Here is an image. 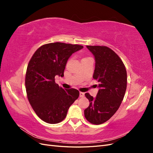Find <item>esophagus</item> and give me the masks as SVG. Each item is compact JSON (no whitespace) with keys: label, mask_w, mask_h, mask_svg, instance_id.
I'll return each instance as SVG.
<instances>
[{"label":"esophagus","mask_w":153,"mask_h":153,"mask_svg":"<svg viewBox=\"0 0 153 153\" xmlns=\"http://www.w3.org/2000/svg\"><path fill=\"white\" fill-rule=\"evenodd\" d=\"M84 92H80V98H83V97H84Z\"/></svg>","instance_id":"34e87169"}]
</instances>
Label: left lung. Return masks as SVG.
Listing matches in <instances>:
<instances>
[{
  "mask_svg": "<svg viewBox=\"0 0 153 153\" xmlns=\"http://www.w3.org/2000/svg\"><path fill=\"white\" fill-rule=\"evenodd\" d=\"M95 57L93 78L99 82L100 89L94 98L85 96L89 106L84 110L85 117L93 124L107 121L121 105L127 87V73L118 55L105 46H87Z\"/></svg>",
  "mask_w": 153,
  "mask_h": 153,
  "instance_id": "8db88e82",
  "label": "left lung"
}]
</instances>
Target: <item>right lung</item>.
<instances>
[{"instance_id": "1", "label": "right lung", "mask_w": 153, "mask_h": 153, "mask_svg": "<svg viewBox=\"0 0 153 153\" xmlns=\"http://www.w3.org/2000/svg\"><path fill=\"white\" fill-rule=\"evenodd\" d=\"M83 47L61 42L48 43L40 47L31 57L25 74L27 96L35 113L43 121L57 124L63 121L69 106L79 96L75 89L59 87L55 76H64L68 59Z\"/></svg>"}]
</instances>
